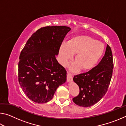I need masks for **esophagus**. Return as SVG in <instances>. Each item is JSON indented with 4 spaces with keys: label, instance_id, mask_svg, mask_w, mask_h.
Instances as JSON below:
<instances>
[{
    "label": "esophagus",
    "instance_id": "obj_1",
    "mask_svg": "<svg viewBox=\"0 0 126 126\" xmlns=\"http://www.w3.org/2000/svg\"><path fill=\"white\" fill-rule=\"evenodd\" d=\"M67 79L68 82H71V81H72V80H73V77H72V74L69 72H68Z\"/></svg>",
    "mask_w": 126,
    "mask_h": 126
}]
</instances>
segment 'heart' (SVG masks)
<instances>
[{"label": "heart", "instance_id": "heart-1", "mask_svg": "<svg viewBox=\"0 0 126 126\" xmlns=\"http://www.w3.org/2000/svg\"><path fill=\"white\" fill-rule=\"evenodd\" d=\"M104 46L88 36H77L67 44L62 45L59 50L61 63L66 65L76 54V63L72 66L73 71L80 68L83 71H90L96 65L104 52Z\"/></svg>", "mask_w": 126, "mask_h": 126}]
</instances>
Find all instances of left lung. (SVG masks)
Wrapping results in <instances>:
<instances>
[{"instance_id":"1","label":"left lung","mask_w":126,"mask_h":126,"mask_svg":"<svg viewBox=\"0 0 126 126\" xmlns=\"http://www.w3.org/2000/svg\"><path fill=\"white\" fill-rule=\"evenodd\" d=\"M113 69L112 53L107 44L105 54L98 64L88 72L74 76V82L79 88V94L73 98L74 103L88 107L99 101L108 91Z\"/></svg>"}]
</instances>
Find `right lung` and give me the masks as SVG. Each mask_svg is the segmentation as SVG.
Instances as JSON below:
<instances>
[{
    "label": "right lung",
    "mask_w": 126,
    "mask_h": 126,
    "mask_svg": "<svg viewBox=\"0 0 126 126\" xmlns=\"http://www.w3.org/2000/svg\"><path fill=\"white\" fill-rule=\"evenodd\" d=\"M66 26L40 28L28 40L18 63V81L32 101L44 103L52 99L57 88L65 82L67 71L55 58L65 36Z\"/></svg>",
    "instance_id": "1"
}]
</instances>
